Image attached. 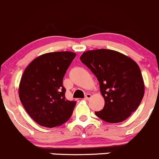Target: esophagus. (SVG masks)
Here are the masks:
<instances>
[{"label": "esophagus", "instance_id": "1", "mask_svg": "<svg viewBox=\"0 0 159 159\" xmlns=\"http://www.w3.org/2000/svg\"><path fill=\"white\" fill-rule=\"evenodd\" d=\"M91 98V94H89V93H87V94H85V97H84V99L85 100H89L90 98Z\"/></svg>", "mask_w": 159, "mask_h": 159}]
</instances>
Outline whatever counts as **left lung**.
Returning <instances> with one entry per match:
<instances>
[{
    "instance_id": "1",
    "label": "left lung",
    "mask_w": 159,
    "mask_h": 159,
    "mask_svg": "<svg viewBox=\"0 0 159 159\" xmlns=\"http://www.w3.org/2000/svg\"><path fill=\"white\" fill-rule=\"evenodd\" d=\"M97 78L105 106L95 115L109 123L127 119L140 105L145 84L142 72L134 60L116 51L98 49L80 57Z\"/></svg>"
}]
</instances>
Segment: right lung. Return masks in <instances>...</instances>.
Instances as JSON below:
<instances>
[{"label": "right lung", "instance_id": "add662e5", "mask_svg": "<svg viewBox=\"0 0 159 159\" xmlns=\"http://www.w3.org/2000/svg\"><path fill=\"white\" fill-rule=\"evenodd\" d=\"M75 56L70 51L44 54L24 71L19 98L30 118L40 125L60 126L71 116L76 102L65 98L63 78Z\"/></svg>", "mask_w": 159, "mask_h": 159}]
</instances>
